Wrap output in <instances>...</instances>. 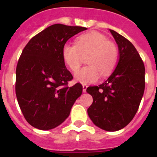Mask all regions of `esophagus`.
<instances>
[{
	"mask_svg": "<svg viewBox=\"0 0 157 157\" xmlns=\"http://www.w3.org/2000/svg\"><path fill=\"white\" fill-rule=\"evenodd\" d=\"M86 89H87V86H86V85H83L82 86V91H83V93L86 92Z\"/></svg>",
	"mask_w": 157,
	"mask_h": 157,
	"instance_id": "obj_1",
	"label": "esophagus"
}]
</instances>
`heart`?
Returning <instances> with one entry per match:
<instances>
[{"label":"heart","mask_w":157,"mask_h":157,"mask_svg":"<svg viewBox=\"0 0 157 157\" xmlns=\"http://www.w3.org/2000/svg\"><path fill=\"white\" fill-rule=\"evenodd\" d=\"M88 56L86 66L75 74L78 82L86 85L95 83L104 76L110 75L118 60L116 45L99 32L92 31L77 37L75 44L67 42L62 48V56L66 65L72 71L78 69L83 57Z\"/></svg>","instance_id":"b5f03b06"}]
</instances>
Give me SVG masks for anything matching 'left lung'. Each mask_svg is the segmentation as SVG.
<instances>
[{
	"label": "left lung",
	"instance_id": "8db88e82",
	"mask_svg": "<svg viewBox=\"0 0 157 157\" xmlns=\"http://www.w3.org/2000/svg\"><path fill=\"white\" fill-rule=\"evenodd\" d=\"M119 48V61L112 74L98 86L86 92L93 97L87 109L97 127L107 131L121 130L130 123L139 108L145 90V66L130 41L109 30Z\"/></svg>",
	"mask_w": 157,
	"mask_h": 157
}]
</instances>
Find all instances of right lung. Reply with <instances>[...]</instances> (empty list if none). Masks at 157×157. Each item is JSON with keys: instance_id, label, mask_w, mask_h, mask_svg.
I'll return each instance as SVG.
<instances>
[{"instance_id": "1", "label": "right lung", "mask_w": 157, "mask_h": 157, "mask_svg": "<svg viewBox=\"0 0 157 157\" xmlns=\"http://www.w3.org/2000/svg\"><path fill=\"white\" fill-rule=\"evenodd\" d=\"M87 28L54 24L32 37L16 67V94L24 118L42 130L60 125L82 93V86H67L73 76L66 68L62 48Z\"/></svg>"}]
</instances>
